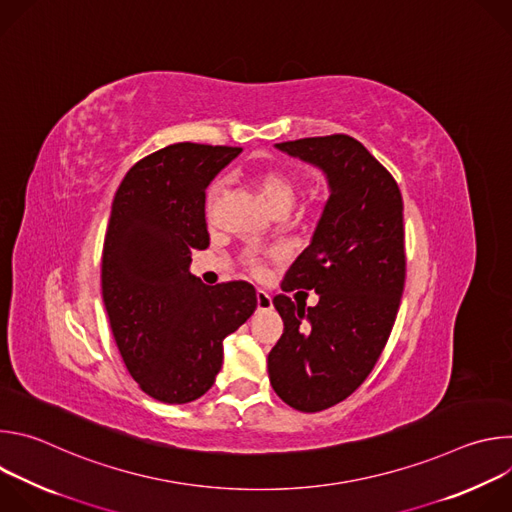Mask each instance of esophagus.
Here are the masks:
<instances>
[{
  "instance_id": "34e87169",
  "label": "esophagus",
  "mask_w": 512,
  "mask_h": 512,
  "mask_svg": "<svg viewBox=\"0 0 512 512\" xmlns=\"http://www.w3.org/2000/svg\"><path fill=\"white\" fill-rule=\"evenodd\" d=\"M273 308V300L271 296L267 294L265 289H257V310L265 312V310H271Z\"/></svg>"
}]
</instances>
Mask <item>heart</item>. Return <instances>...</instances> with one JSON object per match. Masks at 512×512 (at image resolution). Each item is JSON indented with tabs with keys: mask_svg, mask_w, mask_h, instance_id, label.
I'll return each instance as SVG.
<instances>
[{
	"mask_svg": "<svg viewBox=\"0 0 512 512\" xmlns=\"http://www.w3.org/2000/svg\"><path fill=\"white\" fill-rule=\"evenodd\" d=\"M251 180L255 184V188L259 190L261 198L267 202V206L271 208V212L275 214H283L294 204L296 196H298V180L296 176L291 174L285 168H277V166H263L257 168L251 174ZM223 182L214 180L208 190H206V198H204V212L208 221H212L218 204H221L223 198ZM245 263L253 273H261L263 271V263H261V255L257 251H247L245 253Z\"/></svg>",
	"mask_w": 512,
	"mask_h": 512,
	"instance_id": "b5f03b06",
	"label": "heart"
}]
</instances>
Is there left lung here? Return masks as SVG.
Instances as JSON below:
<instances>
[{
	"label": "left lung",
	"mask_w": 512,
	"mask_h": 512,
	"mask_svg": "<svg viewBox=\"0 0 512 512\" xmlns=\"http://www.w3.org/2000/svg\"><path fill=\"white\" fill-rule=\"evenodd\" d=\"M318 166L330 186L312 243L281 289H314V308L273 298L283 334L267 356L273 391L304 413L328 409L371 375L393 330L405 287L403 198L389 170L350 135L277 143Z\"/></svg>",
	"instance_id": "8db88e82"
}]
</instances>
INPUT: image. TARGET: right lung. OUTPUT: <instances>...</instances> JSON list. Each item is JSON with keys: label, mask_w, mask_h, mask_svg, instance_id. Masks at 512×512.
<instances>
[{"label": "right lung", "mask_w": 512, "mask_h": 512, "mask_svg": "<svg viewBox=\"0 0 512 512\" xmlns=\"http://www.w3.org/2000/svg\"><path fill=\"white\" fill-rule=\"evenodd\" d=\"M241 148L172 143L139 160L115 192L101 259L103 302L129 375L150 397H202L223 340L257 308L247 281L204 285L188 267L210 245L206 186Z\"/></svg>", "instance_id": "1"}]
</instances>
